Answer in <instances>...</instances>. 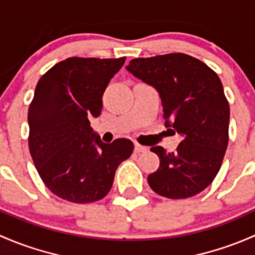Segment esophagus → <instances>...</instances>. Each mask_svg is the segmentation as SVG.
<instances>
[{"label": "esophagus", "mask_w": 255, "mask_h": 255, "mask_svg": "<svg viewBox=\"0 0 255 255\" xmlns=\"http://www.w3.org/2000/svg\"><path fill=\"white\" fill-rule=\"evenodd\" d=\"M147 151V147L142 146V145H138V143H135V152L136 153H140V152H146Z\"/></svg>", "instance_id": "esophagus-1"}]
</instances>
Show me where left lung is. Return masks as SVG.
Returning <instances> with one entry per match:
<instances>
[{
  "instance_id": "obj_1",
  "label": "left lung",
  "mask_w": 255,
  "mask_h": 255,
  "mask_svg": "<svg viewBox=\"0 0 255 255\" xmlns=\"http://www.w3.org/2000/svg\"><path fill=\"white\" fill-rule=\"evenodd\" d=\"M127 70L156 88L166 127L183 137L174 152L151 147L159 167L147 182L164 198L196 195L215 179L228 145L230 106L221 80L203 61L180 52L133 59Z\"/></svg>"
}]
</instances>
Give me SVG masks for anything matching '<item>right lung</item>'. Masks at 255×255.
Wrapping results in <instances>:
<instances>
[{
	"label": "right lung",
	"instance_id": "add662e5",
	"mask_svg": "<svg viewBox=\"0 0 255 255\" xmlns=\"http://www.w3.org/2000/svg\"><path fill=\"white\" fill-rule=\"evenodd\" d=\"M127 57H69L41 76L28 112L29 151L51 193L87 204L112 189L115 170L133 151L128 138L104 143L91 128L104 91Z\"/></svg>",
	"mask_w": 255,
	"mask_h": 255
}]
</instances>
